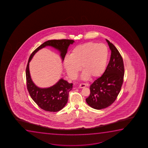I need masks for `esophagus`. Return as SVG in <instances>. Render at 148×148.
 Masks as SVG:
<instances>
[{
	"label": "esophagus",
	"instance_id": "obj_1",
	"mask_svg": "<svg viewBox=\"0 0 148 148\" xmlns=\"http://www.w3.org/2000/svg\"><path fill=\"white\" fill-rule=\"evenodd\" d=\"M85 87H86V84H85V83H81L79 85V87L80 88H84Z\"/></svg>",
	"mask_w": 148,
	"mask_h": 148
}]
</instances>
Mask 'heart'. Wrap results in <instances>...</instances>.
<instances>
[{"instance_id": "obj_1", "label": "heart", "mask_w": 148, "mask_h": 148, "mask_svg": "<svg viewBox=\"0 0 148 148\" xmlns=\"http://www.w3.org/2000/svg\"><path fill=\"white\" fill-rule=\"evenodd\" d=\"M108 57L107 47L103 43H85L75 47L70 57L65 58L64 66L68 75L75 79L81 70L82 77L94 79L99 77L105 70Z\"/></svg>"}]
</instances>
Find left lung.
Here are the masks:
<instances>
[{
  "instance_id": "8db88e82",
  "label": "left lung",
  "mask_w": 148,
  "mask_h": 148,
  "mask_svg": "<svg viewBox=\"0 0 148 148\" xmlns=\"http://www.w3.org/2000/svg\"><path fill=\"white\" fill-rule=\"evenodd\" d=\"M111 51L109 63L101 77L90 86V94L86 99L87 104L97 110L102 109L111 105L121 90L123 82V61L119 51L106 39Z\"/></svg>"
}]
</instances>
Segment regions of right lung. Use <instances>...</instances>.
<instances>
[{"label": "right lung", "instance_id": "right-lung-1", "mask_svg": "<svg viewBox=\"0 0 148 148\" xmlns=\"http://www.w3.org/2000/svg\"><path fill=\"white\" fill-rule=\"evenodd\" d=\"M74 41L69 39L51 40L42 43L33 52L29 59L26 70L27 87L33 100L42 109L49 112L59 111L67 104L69 92L72 90L73 83H69L61 78L55 85L48 88H40L35 84L31 78L29 63L33 57L41 49L47 46L51 47L60 51L64 61L69 45Z\"/></svg>", "mask_w": 148, "mask_h": 148}]
</instances>
